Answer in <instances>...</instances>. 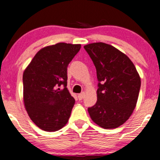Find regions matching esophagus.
<instances>
[{"label":"esophagus","mask_w":160,"mask_h":160,"mask_svg":"<svg viewBox=\"0 0 160 160\" xmlns=\"http://www.w3.org/2000/svg\"><path fill=\"white\" fill-rule=\"evenodd\" d=\"M84 96H85V92H82L81 94H78V99H79V100H82V99L84 98Z\"/></svg>","instance_id":"obj_1"}]
</instances>
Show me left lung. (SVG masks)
<instances>
[{
    "label": "left lung",
    "mask_w": 160,
    "mask_h": 160,
    "mask_svg": "<svg viewBox=\"0 0 160 160\" xmlns=\"http://www.w3.org/2000/svg\"><path fill=\"white\" fill-rule=\"evenodd\" d=\"M96 69L97 101L88 109L94 123L105 129L120 127L137 104L141 78L130 58L116 47L93 42L84 46Z\"/></svg>",
    "instance_id": "obj_1"
}]
</instances>
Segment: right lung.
<instances>
[{"label":"right lung","instance_id":"right-lung-1","mask_svg":"<svg viewBox=\"0 0 160 160\" xmlns=\"http://www.w3.org/2000/svg\"><path fill=\"white\" fill-rule=\"evenodd\" d=\"M80 48L81 44L65 42L43 47L23 72L25 108L32 122L45 132L60 130L68 121L75 101L66 87L67 68Z\"/></svg>","mask_w":160,"mask_h":160}]
</instances>
